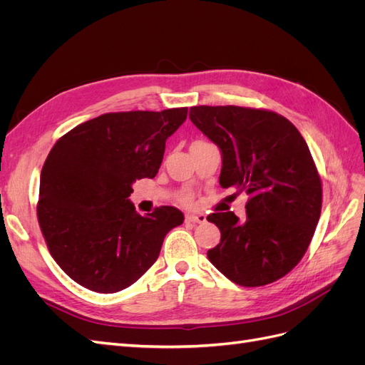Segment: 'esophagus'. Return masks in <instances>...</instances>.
<instances>
[{
	"label": "esophagus",
	"instance_id": "obj_1",
	"mask_svg": "<svg viewBox=\"0 0 365 365\" xmlns=\"http://www.w3.org/2000/svg\"><path fill=\"white\" fill-rule=\"evenodd\" d=\"M185 222L204 224L205 222V215L204 213H189V215H185Z\"/></svg>",
	"mask_w": 365,
	"mask_h": 365
}]
</instances>
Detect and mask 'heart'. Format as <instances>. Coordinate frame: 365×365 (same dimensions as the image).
<instances>
[{
    "label": "heart",
    "mask_w": 365,
    "mask_h": 365,
    "mask_svg": "<svg viewBox=\"0 0 365 365\" xmlns=\"http://www.w3.org/2000/svg\"><path fill=\"white\" fill-rule=\"evenodd\" d=\"M190 200H192V196L189 193L182 196V202H190Z\"/></svg>",
    "instance_id": "b5f03b06"
}]
</instances>
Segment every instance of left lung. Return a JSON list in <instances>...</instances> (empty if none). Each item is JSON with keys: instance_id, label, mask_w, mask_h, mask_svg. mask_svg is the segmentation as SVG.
Wrapping results in <instances>:
<instances>
[{"instance_id": "1", "label": "left lung", "mask_w": 365, "mask_h": 365, "mask_svg": "<svg viewBox=\"0 0 365 365\" xmlns=\"http://www.w3.org/2000/svg\"><path fill=\"white\" fill-rule=\"evenodd\" d=\"M189 117L222 153L219 184L247 193V219L207 216L220 231L207 257L227 279L254 288L302 260L322 215L323 189L304 138L283 115L244 106H192Z\"/></svg>"}]
</instances>
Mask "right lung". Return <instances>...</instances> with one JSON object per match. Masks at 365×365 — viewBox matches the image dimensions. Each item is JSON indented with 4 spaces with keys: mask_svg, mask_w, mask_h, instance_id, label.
I'll return each mask as SVG.
<instances>
[{
    "mask_svg": "<svg viewBox=\"0 0 365 365\" xmlns=\"http://www.w3.org/2000/svg\"><path fill=\"white\" fill-rule=\"evenodd\" d=\"M185 118L187 108L108 113L51 148L41 172L39 227L53 259L83 288L113 294L135 283L182 224L178 208L141 216L128 197L135 180L155 178L165 140Z\"/></svg>",
    "mask_w": 365,
    "mask_h": 365,
    "instance_id": "add662e5",
    "label": "right lung"
}]
</instances>
